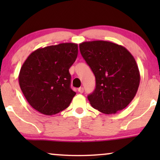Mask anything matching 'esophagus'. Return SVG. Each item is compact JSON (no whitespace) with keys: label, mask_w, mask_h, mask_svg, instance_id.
I'll list each match as a JSON object with an SVG mask.
<instances>
[{"label":"esophagus","mask_w":160,"mask_h":160,"mask_svg":"<svg viewBox=\"0 0 160 160\" xmlns=\"http://www.w3.org/2000/svg\"><path fill=\"white\" fill-rule=\"evenodd\" d=\"M78 92L83 93L84 92V88H83V87H79V88L78 89Z\"/></svg>","instance_id":"esophagus-1"}]
</instances>
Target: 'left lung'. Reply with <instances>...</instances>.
Returning <instances> with one entry per match:
<instances>
[{
  "label": "left lung",
  "instance_id": "left-lung-1",
  "mask_svg": "<svg viewBox=\"0 0 160 160\" xmlns=\"http://www.w3.org/2000/svg\"><path fill=\"white\" fill-rule=\"evenodd\" d=\"M79 49L95 76V89L87 97L91 106L106 114L126 108L140 84L134 57L125 47L106 41H85Z\"/></svg>",
  "mask_w": 160,
  "mask_h": 160
}]
</instances>
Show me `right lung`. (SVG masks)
Listing matches in <instances>:
<instances>
[{
	"instance_id": "right-lung-1",
	"label": "right lung",
	"mask_w": 160,
	"mask_h": 160,
	"mask_svg": "<svg viewBox=\"0 0 160 160\" xmlns=\"http://www.w3.org/2000/svg\"><path fill=\"white\" fill-rule=\"evenodd\" d=\"M78 55V44L62 43L39 48L24 62L19 84L28 103L43 114L65 110L76 95L71 87L69 68Z\"/></svg>"
}]
</instances>
